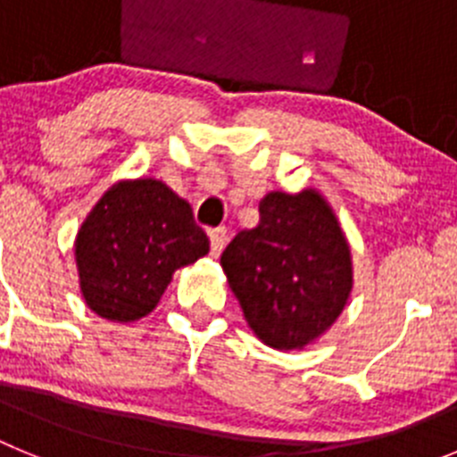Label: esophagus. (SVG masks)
Listing matches in <instances>:
<instances>
[{"label":"esophagus","mask_w":457,"mask_h":457,"mask_svg":"<svg viewBox=\"0 0 457 457\" xmlns=\"http://www.w3.org/2000/svg\"><path fill=\"white\" fill-rule=\"evenodd\" d=\"M208 236H210V253H212V258H217L226 245V228H212Z\"/></svg>","instance_id":"1"}]
</instances>
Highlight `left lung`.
Instances as JSON below:
<instances>
[{
    "mask_svg": "<svg viewBox=\"0 0 457 457\" xmlns=\"http://www.w3.org/2000/svg\"><path fill=\"white\" fill-rule=\"evenodd\" d=\"M258 212V226L233 237L220 265L258 341L281 353L304 350L350 300L348 237L316 187L268 192Z\"/></svg>",
    "mask_w": 457,
    "mask_h": 457,
    "instance_id": "8db88e82",
    "label": "left lung"
}]
</instances>
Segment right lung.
<instances>
[{"mask_svg": "<svg viewBox=\"0 0 457 457\" xmlns=\"http://www.w3.org/2000/svg\"><path fill=\"white\" fill-rule=\"evenodd\" d=\"M79 293L109 322L146 318L173 272L210 252L192 205L157 179L116 180L96 201L75 236Z\"/></svg>", "mask_w": 457, "mask_h": 457, "instance_id": "add662e5", "label": "right lung"}]
</instances>
